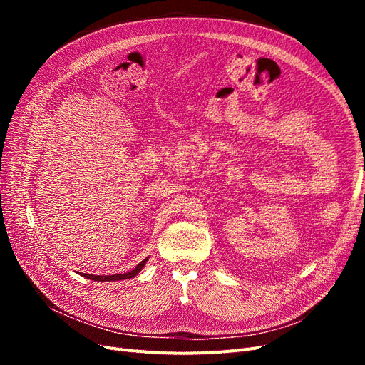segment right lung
Masks as SVG:
<instances>
[{"instance_id":"1","label":"right lung","mask_w":365,"mask_h":365,"mask_svg":"<svg viewBox=\"0 0 365 365\" xmlns=\"http://www.w3.org/2000/svg\"><path fill=\"white\" fill-rule=\"evenodd\" d=\"M146 260H148V259L141 260L134 269L129 271V272H126V274H114V275H93V274H81V275H83L85 279H90V280H94V282H115V280L132 279V277H135V275L141 271V268H143V267H145Z\"/></svg>"}]
</instances>
